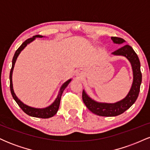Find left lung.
Returning a JSON list of instances; mask_svg holds the SVG:
<instances>
[{
  "mask_svg": "<svg viewBox=\"0 0 150 150\" xmlns=\"http://www.w3.org/2000/svg\"><path fill=\"white\" fill-rule=\"evenodd\" d=\"M111 40L114 44H121L125 41L121 38L112 37ZM115 56H125L131 64L133 81L128 94L124 99L116 103H102L94 101L87 94L85 90L82 91V100L87 108L94 114L101 116H116L128 109L138 97L141 82L142 73L140 71V63L138 56L129 45H125L112 53Z\"/></svg>",
  "mask_w": 150,
  "mask_h": 150,
  "instance_id": "1",
  "label": "left lung"
}]
</instances>
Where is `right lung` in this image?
I'll use <instances>...</instances> for the list:
<instances>
[{
  "instance_id": "right-lung-1",
  "label": "right lung",
  "mask_w": 150,
  "mask_h": 150,
  "mask_svg": "<svg viewBox=\"0 0 150 150\" xmlns=\"http://www.w3.org/2000/svg\"><path fill=\"white\" fill-rule=\"evenodd\" d=\"M42 37H43V36H42V35H35V36H34L33 37L27 39L25 42H24L23 43H22V45L18 48V50H17L16 51H15V55H14V56H13V62H12V68H11V70H10V92H11L12 96H13V99H15V101H16L17 104H18V106L22 108V111H23L25 113H27V114L29 115V116H32V117H36V118H51V117L53 116L54 115H56V113H57L58 108H59L60 101H61L62 94H63L64 89L66 88L67 86L69 85L70 81L72 80L71 79L67 80L66 82H64V83L63 84V85L61 86V89H60L59 92H58L57 98L55 99V101H53L52 104L50 105V106H47V107L43 108L31 107V106H27V105L24 104L23 102H22V101L18 99V97H17L16 94H15L14 90H13V80H12L13 68H14L15 63V62H16V60L18 57L19 54H20L22 50H23L26 47V46H27V44H29L30 43L33 42L36 38H42Z\"/></svg>"
}]
</instances>
